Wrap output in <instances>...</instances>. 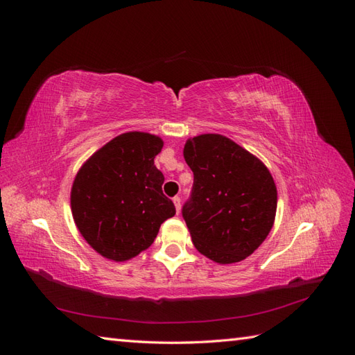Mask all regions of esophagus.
<instances>
[{
    "mask_svg": "<svg viewBox=\"0 0 355 355\" xmlns=\"http://www.w3.org/2000/svg\"><path fill=\"white\" fill-rule=\"evenodd\" d=\"M173 202H175L176 211L179 213V211H180V197H173Z\"/></svg>",
    "mask_w": 355,
    "mask_h": 355,
    "instance_id": "34e87169",
    "label": "esophagus"
}]
</instances>
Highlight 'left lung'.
I'll return each mask as SVG.
<instances>
[{
    "label": "left lung",
    "instance_id": "1",
    "mask_svg": "<svg viewBox=\"0 0 355 355\" xmlns=\"http://www.w3.org/2000/svg\"><path fill=\"white\" fill-rule=\"evenodd\" d=\"M194 173L182 216L196 249L218 263L245 259L270 234L277 188L262 161L222 135H200L184 148Z\"/></svg>",
    "mask_w": 355,
    "mask_h": 355
}]
</instances>
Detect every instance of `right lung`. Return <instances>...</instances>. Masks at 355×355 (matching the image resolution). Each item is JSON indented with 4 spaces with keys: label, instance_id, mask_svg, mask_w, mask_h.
Returning a JSON list of instances; mask_svg holds the SVG:
<instances>
[{
    "label": "right lung",
    "instance_id": "add662e5",
    "mask_svg": "<svg viewBox=\"0 0 355 355\" xmlns=\"http://www.w3.org/2000/svg\"><path fill=\"white\" fill-rule=\"evenodd\" d=\"M161 137L128 132L114 137L78 170L71 209L78 231L106 259L124 262L146 250L176 209L163 194L154 158Z\"/></svg>",
    "mask_w": 355,
    "mask_h": 355
}]
</instances>
